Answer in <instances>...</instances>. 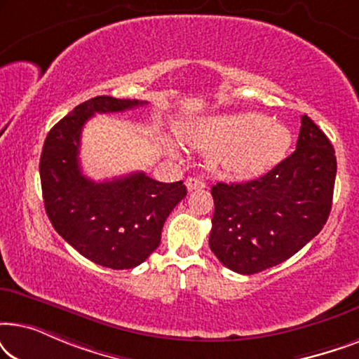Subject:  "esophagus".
Returning a JSON list of instances; mask_svg holds the SVG:
<instances>
[{
  "mask_svg": "<svg viewBox=\"0 0 359 359\" xmlns=\"http://www.w3.org/2000/svg\"><path fill=\"white\" fill-rule=\"evenodd\" d=\"M186 188H188V191L203 189V188H205V183L199 178H188V180H186Z\"/></svg>",
  "mask_w": 359,
  "mask_h": 359,
  "instance_id": "1",
  "label": "esophagus"
}]
</instances>
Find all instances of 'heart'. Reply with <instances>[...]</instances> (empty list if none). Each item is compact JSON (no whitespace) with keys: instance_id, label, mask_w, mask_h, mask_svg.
I'll use <instances>...</instances> for the list:
<instances>
[{"instance_id":"obj_1","label":"heart","mask_w":359,"mask_h":359,"mask_svg":"<svg viewBox=\"0 0 359 359\" xmlns=\"http://www.w3.org/2000/svg\"><path fill=\"white\" fill-rule=\"evenodd\" d=\"M194 149L209 151V165L227 178L248 180L266 173L284 158L291 130L263 112H225L199 119L183 129Z\"/></svg>"}]
</instances>
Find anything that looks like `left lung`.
I'll use <instances>...</instances> for the list:
<instances>
[{"instance_id":"obj_1","label":"left lung","mask_w":359,"mask_h":359,"mask_svg":"<svg viewBox=\"0 0 359 359\" xmlns=\"http://www.w3.org/2000/svg\"><path fill=\"white\" fill-rule=\"evenodd\" d=\"M337 176L335 150L311 117H301L296 150L247 183L212 186L209 247L240 274L286 262L325 225Z\"/></svg>"}]
</instances>
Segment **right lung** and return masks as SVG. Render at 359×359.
Segmentation results:
<instances>
[{
	"instance_id": "add662e5",
	"label": "right lung",
	"mask_w": 359,
	"mask_h": 359,
	"mask_svg": "<svg viewBox=\"0 0 359 359\" xmlns=\"http://www.w3.org/2000/svg\"><path fill=\"white\" fill-rule=\"evenodd\" d=\"M147 101L91 97L58 121L47 134L41 155L46 212L58 235L93 263L130 269L156 250L161 229L186 196L183 181L160 183L144 171L96 183L80 168L83 126L96 112H122Z\"/></svg>"
}]
</instances>
